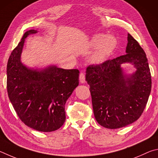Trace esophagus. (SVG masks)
Here are the masks:
<instances>
[{
    "label": "esophagus",
    "mask_w": 158,
    "mask_h": 158,
    "mask_svg": "<svg viewBox=\"0 0 158 158\" xmlns=\"http://www.w3.org/2000/svg\"><path fill=\"white\" fill-rule=\"evenodd\" d=\"M79 79H80V82H81V83H85V76L84 73L81 72V73H80V76H79Z\"/></svg>",
    "instance_id": "34e87169"
}]
</instances>
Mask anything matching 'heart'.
Here are the masks:
<instances>
[{"label": "heart", "mask_w": 158, "mask_h": 158, "mask_svg": "<svg viewBox=\"0 0 158 158\" xmlns=\"http://www.w3.org/2000/svg\"><path fill=\"white\" fill-rule=\"evenodd\" d=\"M89 46L95 49L89 57V62L94 64L101 65L106 62L114 53L117 46V40L112 36L97 34L91 39Z\"/></svg>", "instance_id": "heart-1"}]
</instances>
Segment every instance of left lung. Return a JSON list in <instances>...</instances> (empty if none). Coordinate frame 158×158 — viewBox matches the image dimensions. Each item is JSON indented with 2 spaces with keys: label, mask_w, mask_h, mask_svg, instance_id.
Segmentation results:
<instances>
[{
  "label": "left lung",
  "mask_w": 158,
  "mask_h": 158,
  "mask_svg": "<svg viewBox=\"0 0 158 158\" xmlns=\"http://www.w3.org/2000/svg\"><path fill=\"white\" fill-rule=\"evenodd\" d=\"M126 54L101 65H89V85L94 114L104 128H120L137 121L144 110L151 91L148 60L139 43L128 34ZM130 63L136 71L126 74L121 64Z\"/></svg>",
  "instance_id": "obj_1"
}]
</instances>
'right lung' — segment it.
<instances>
[{
	"mask_svg": "<svg viewBox=\"0 0 158 158\" xmlns=\"http://www.w3.org/2000/svg\"><path fill=\"white\" fill-rule=\"evenodd\" d=\"M37 30L25 32L13 50L7 65V89L10 101L20 119L36 131L52 132L65 122L64 106L79 84L77 69L55 65L29 68L21 61L25 40Z\"/></svg>",
	"mask_w": 158,
	"mask_h": 158,
	"instance_id": "obj_1",
	"label": "right lung"
}]
</instances>
